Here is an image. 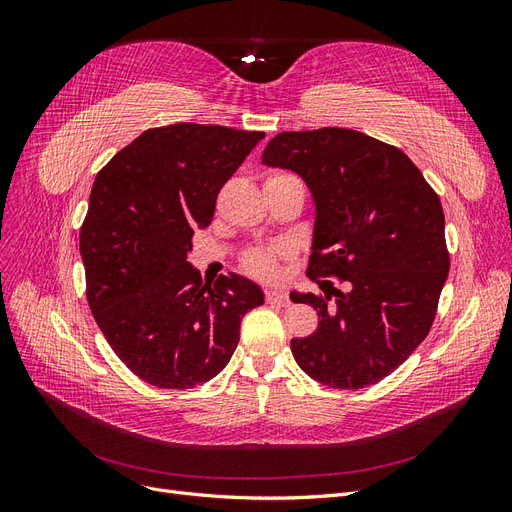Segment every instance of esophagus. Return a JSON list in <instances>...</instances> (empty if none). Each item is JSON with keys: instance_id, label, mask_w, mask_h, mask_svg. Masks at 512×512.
I'll return each instance as SVG.
<instances>
[{"instance_id": "34e87169", "label": "esophagus", "mask_w": 512, "mask_h": 512, "mask_svg": "<svg viewBox=\"0 0 512 512\" xmlns=\"http://www.w3.org/2000/svg\"><path fill=\"white\" fill-rule=\"evenodd\" d=\"M265 297H267V303H273V305H280V307H286L290 301L286 294L282 290H275V288H267L265 290Z\"/></svg>"}]
</instances>
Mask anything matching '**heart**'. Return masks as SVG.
<instances>
[{
	"label": "heart",
	"instance_id": "b5f03b06",
	"mask_svg": "<svg viewBox=\"0 0 512 512\" xmlns=\"http://www.w3.org/2000/svg\"><path fill=\"white\" fill-rule=\"evenodd\" d=\"M241 267L258 280H275L280 275V252L273 247H254V250L243 254Z\"/></svg>",
	"mask_w": 512,
	"mask_h": 512
}]
</instances>
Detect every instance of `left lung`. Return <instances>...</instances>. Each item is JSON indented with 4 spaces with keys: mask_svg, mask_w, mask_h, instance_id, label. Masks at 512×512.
<instances>
[{
    "mask_svg": "<svg viewBox=\"0 0 512 512\" xmlns=\"http://www.w3.org/2000/svg\"><path fill=\"white\" fill-rule=\"evenodd\" d=\"M262 162L301 175L316 203L307 277L324 294H290L318 312V329L290 342L294 361L331 389L380 382L438 312L451 267L438 194L404 151L346 128L277 134Z\"/></svg>",
    "mask_w": 512,
    "mask_h": 512,
    "instance_id": "8db88e82",
    "label": "left lung"
}]
</instances>
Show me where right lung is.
<instances>
[{"mask_svg":"<svg viewBox=\"0 0 512 512\" xmlns=\"http://www.w3.org/2000/svg\"><path fill=\"white\" fill-rule=\"evenodd\" d=\"M265 138L200 123L151 128L96 175L81 226L87 303L108 346L158 389H192L228 365L241 318L265 303L241 275L200 280L188 254L222 185Z\"/></svg>","mask_w":512,"mask_h":512,"instance_id":"add662e5","label":"right lung"}]
</instances>
